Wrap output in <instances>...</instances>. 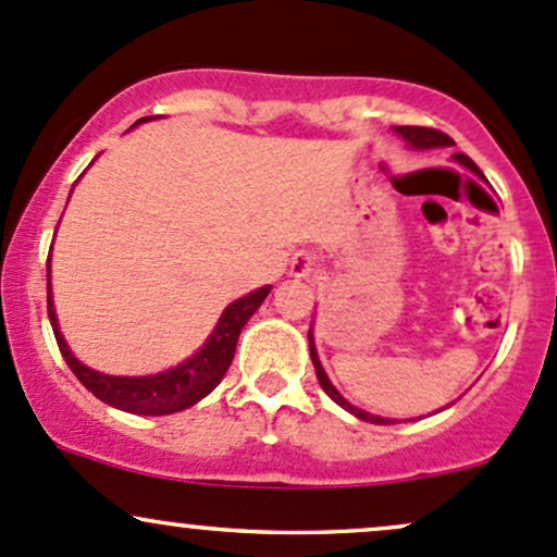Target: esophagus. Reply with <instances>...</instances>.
Masks as SVG:
<instances>
[{
    "label": "esophagus",
    "mask_w": 557,
    "mask_h": 557,
    "mask_svg": "<svg viewBox=\"0 0 557 557\" xmlns=\"http://www.w3.org/2000/svg\"><path fill=\"white\" fill-rule=\"evenodd\" d=\"M317 267V256L311 253V250H298V253H293L290 259V277H298V280H307L311 272H314Z\"/></svg>",
    "instance_id": "1"
}]
</instances>
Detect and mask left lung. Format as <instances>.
<instances>
[{"mask_svg":"<svg viewBox=\"0 0 557 557\" xmlns=\"http://www.w3.org/2000/svg\"><path fill=\"white\" fill-rule=\"evenodd\" d=\"M394 132H396V134H401V137H405V143L412 145L414 150H428V148H451V145H455V143H451V137H447V134L438 132V129H428V126H394ZM455 161H460L462 166H466V169L475 171V174H481L479 166H475V163L470 161V158L466 156V152H455ZM309 351H311V362H314L317 381H320V386L325 388V394L330 396V399L335 401V405H341V407L346 409V412H351L354 418L364 420V423H375V425L396 423V420H391V418H381V414H370V412H364V409H359V407L348 405V401L344 399V396L338 394V388H335L333 383H330L327 372L322 370L320 357H317V348H314V338H311V330H309Z\"/></svg>","mask_w":557,"mask_h":557,"instance_id":"8db88e82","label":"left lung"}]
</instances>
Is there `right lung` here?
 Wrapping results in <instances>:
<instances>
[{
	"label": "right lung",
	"instance_id": "right-lung-1",
	"mask_svg": "<svg viewBox=\"0 0 557 557\" xmlns=\"http://www.w3.org/2000/svg\"><path fill=\"white\" fill-rule=\"evenodd\" d=\"M143 121H150V115L148 119H139L137 124H143ZM269 290H272V285H264V288L232 301L230 307L222 311V317H219L216 327H213V333L209 335L203 348H200L198 354H193L187 362L176 364L174 370L145 377H115L89 370L87 364H82L73 357V351L69 344H65L63 333H60L58 327V314H54L50 290V264H47V314H50L54 341H58L65 364H69L73 375L82 381V386L89 388L97 399L132 414L182 412V409L198 405L203 396H209L211 391L219 386L224 372L230 370L232 357H235L237 348V338H240V330L246 327V322L253 317V311L264 304Z\"/></svg>",
	"mask_w": 557,
	"mask_h": 557
}]
</instances>
